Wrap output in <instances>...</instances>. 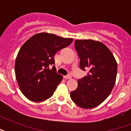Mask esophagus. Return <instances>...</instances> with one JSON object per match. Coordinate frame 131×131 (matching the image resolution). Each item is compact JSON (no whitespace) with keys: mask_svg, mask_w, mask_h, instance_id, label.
Returning a JSON list of instances; mask_svg holds the SVG:
<instances>
[{"mask_svg":"<svg viewBox=\"0 0 131 131\" xmlns=\"http://www.w3.org/2000/svg\"><path fill=\"white\" fill-rule=\"evenodd\" d=\"M64 78L66 79V80H70V79H71V77L70 75H65L64 76Z\"/></svg>","mask_w":131,"mask_h":131,"instance_id":"esophagus-1","label":"esophagus"}]
</instances>
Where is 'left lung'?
<instances>
[{"instance_id": "8db88e82", "label": "left lung", "mask_w": 131, "mask_h": 131, "mask_svg": "<svg viewBox=\"0 0 131 131\" xmlns=\"http://www.w3.org/2000/svg\"><path fill=\"white\" fill-rule=\"evenodd\" d=\"M75 47L80 58V67L89 71L78 80V88L70 96L79 107L91 109L110 94L116 82L118 65L113 53L101 42L75 40Z\"/></svg>"}]
</instances>
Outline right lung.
Masks as SVG:
<instances>
[{"mask_svg":"<svg viewBox=\"0 0 131 131\" xmlns=\"http://www.w3.org/2000/svg\"><path fill=\"white\" fill-rule=\"evenodd\" d=\"M73 39L53 34L41 32L25 42L15 60V73L19 89L26 97L33 102H41L53 95L62 75L56 68L53 56L60 49L67 47Z\"/></svg>","mask_w":131,"mask_h":131,"instance_id":"obj_1","label":"right lung"}]
</instances>
